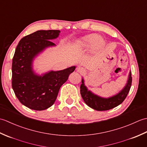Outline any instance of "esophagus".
<instances>
[{"label":"esophagus","instance_id":"esophagus-1","mask_svg":"<svg viewBox=\"0 0 147 147\" xmlns=\"http://www.w3.org/2000/svg\"><path fill=\"white\" fill-rule=\"evenodd\" d=\"M77 71L80 74H84L85 73V69L83 67H78L77 68Z\"/></svg>","mask_w":147,"mask_h":147}]
</instances>
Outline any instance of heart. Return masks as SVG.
Returning <instances> with one entry per match:
<instances>
[{
	"label": "heart",
	"mask_w": 147,
	"mask_h": 147,
	"mask_svg": "<svg viewBox=\"0 0 147 147\" xmlns=\"http://www.w3.org/2000/svg\"><path fill=\"white\" fill-rule=\"evenodd\" d=\"M104 41L102 38L93 34L83 37L78 42V45L82 48H88L91 46L100 47L103 45Z\"/></svg>",
	"instance_id": "heart-1"
}]
</instances>
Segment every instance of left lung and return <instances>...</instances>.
I'll return each mask as SVG.
<instances>
[{
	"mask_svg": "<svg viewBox=\"0 0 147 147\" xmlns=\"http://www.w3.org/2000/svg\"><path fill=\"white\" fill-rule=\"evenodd\" d=\"M131 83L132 77L130 71L126 85L123 90H121L117 94L111 97L103 98L88 90L85 85L84 80L82 79V85L80 86V93L84 102L90 107L98 111H107L117 107L124 100L129 92Z\"/></svg>",
	"mask_w": 147,
	"mask_h": 147,
	"instance_id": "left-lung-1",
	"label": "left lung"
}]
</instances>
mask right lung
Wrapping results in <instances>:
<instances>
[{"label": "right lung", "instance_id": "add662e5", "mask_svg": "<svg viewBox=\"0 0 147 147\" xmlns=\"http://www.w3.org/2000/svg\"><path fill=\"white\" fill-rule=\"evenodd\" d=\"M59 30H38L25 36L16 49L12 64V87L22 104L35 111H43L54 104L61 86L75 69L71 66L51 71L40 76L33 70V61L38 54L55 45Z\"/></svg>", "mask_w": 147, "mask_h": 147}]
</instances>
